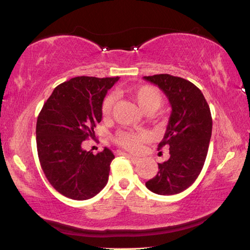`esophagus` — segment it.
Wrapping results in <instances>:
<instances>
[{
    "mask_svg": "<svg viewBox=\"0 0 250 250\" xmlns=\"http://www.w3.org/2000/svg\"><path fill=\"white\" fill-rule=\"evenodd\" d=\"M122 155H125V156H126V158L128 159H130L131 160V162L132 163H139V161H140V159L139 158H137V156H133V155H131V154H128V153H124V152H122L121 153Z\"/></svg>",
    "mask_w": 250,
    "mask_h": 250,
    "instance_id": "esophagus-1",
    "label": "esophagus"
}]
</instances>
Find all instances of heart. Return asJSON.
I'll list each match as a JSON object with an SVG mask.
<instances>
[{"label":"heart","mask_w":250,"mask_h":250,"mask_svg":"<svg viewBox=\"0 0 250 250\" xmlns=\"http://www.w3.org/2000/svg\"><path fill=\"white\" fill-rule=\"evenodd\" d=\"M126 94L130 96L139 109L145 113H153L163 104V97L158 88L149 84L143 86L131 87L126 89ZM116 98L113 95H108L103 100L101 104V115L104 118H109L112 113L113 105H115ZM150 134L145 130L131 131V130H120L115 134L113 140L118 146L124 147L128 151H138L143 142L149 140Z\"/></svg>","instance_id":"obj_1"}]
</instances>
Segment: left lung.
Wrapping results in <instances>:
<instances>
[{"mask_svg": "<svg viewBox=\"0 0 250 250\" xmlns=\"http://www.w3.org/2000/svg\"><path fill=\"white\" fill-rule=\"evenodd\" d=\"M167 95L172 113L158 150L170 147V158L146 186L159 195H173L188 188L200 175L208 151L213 120L202 91L188 80L168 74L145 76Z\"/></svg>", "mask_w": 250, "mask_h": 250, "instance_id": "left-lung-1", "label": "left lung"}]
</instances>
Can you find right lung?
<instances>
[{
  "label": "right lung",
  "mask_w": 250,
  "mask_h": 250,
  "mask_svg": "<svg viewBox=\"0 0 250 250\" xmlns=\"http://www.w3.org/2000/svg\"><path fill=\"white\" fill-rule=\"evenodd\" d=\"M119 77L80 76L55 88L36 124L40 163L50 185L71 200L97 195L108 182L112 151L94 154L82 143L95 135L101 121V104Z\"/></svg>",
  "instance_id": "obj_1"
}]
</instances>
